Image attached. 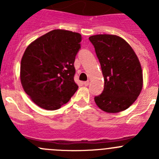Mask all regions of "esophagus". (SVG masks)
<instances>
[{
    "label": "esophagus",
    "mask_w": 159,
    "mask_h": 159,
    "mask_svg": "<svg viewBox=\"0 0 159 159\" xmlns=\"http://www.w3.org/2000/svg\"><path fill=\"white\" fill-rule=\"evenodd\" d=\"M89 84H90L89 80H88V81H85V82L84 83V85H85V86H88V85H89Z\"/></svg>",
    "instance_id": "34e87169"
}]
</instances>
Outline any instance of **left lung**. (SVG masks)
<instances>
[{
  "instance_id": "8db88e82",
  "label": "left lung",
  "mask_w": 159,
  "mask_h": 159,
  "mask_svg": "<svg viewBox=\"0 0 159 159\" xmlns=\"http://www.w3.org/2000/svg\"><path fill=\"white\" fill-rule=\"evenodd\" d=\"M104 79L96 105L107 113H118L134 103L143 88V71L135 52L123 38L100 34L89 37Z\"/></svg>"
}]
</instances>
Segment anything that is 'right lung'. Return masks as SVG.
<instances>
[{"instance_id": "obj_1", "label": "right lung", "mask_w": 159, "mask_h": 159, "mask_svg": "<svg viewBox=\"0 0 159 159\" xmlns=\"http://www.w3.org/2000/svg\"><path fill=\"white\" fill-rule=\"evenodd\" d=\"M81 40L80 33L55 29L27 47L20 63V82L37 106L57 110L77 91L74 62Z\"/></svg>"}]
</instances>
